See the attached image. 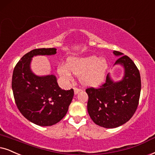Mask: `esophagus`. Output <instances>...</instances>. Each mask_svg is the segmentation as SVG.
<instances>
[{"mask_svg":"<svg viewBox=\"0 0 155 155\" xmlns=\"http://www.w3.org/2000/svg\"><path fill=\"white\" fill-rule=\"evenodd\" d=\"M74 94H78L80 91V89L77 87H74Z\"/></svg>","mask_w":155,"mask_h":155,"instance_id":"esophagus-1","label":"esophagus"}]
</instances>
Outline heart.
Segmentation results:
<instances>
[{"label":"heart","instance_id":"heart-1","mask_svg":"<svg viewBox=\"0 0 155 155\" xmlns=\"http://www.w3.org/2000/svg\"><path fill=\"white\" fill-rule=\"evenodd\" d=\"M108 64L104 58L96 56L84 57H71L67 64H62L58 67V72L66 79L71 77V72L79 76L80 81L88 87H95L104 81Z\"/></svg>","mask_w":155,"mask_h":155}]
</instances>
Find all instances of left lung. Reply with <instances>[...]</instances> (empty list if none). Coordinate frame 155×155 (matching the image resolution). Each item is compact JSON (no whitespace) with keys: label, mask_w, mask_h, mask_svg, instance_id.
I'll return each instance as SVG.
<instances>
[{"label":"left lung","mask_w":155,"mask_h":155,"mask_svg":"<svg viewBox=\"0 0 155 155\" xmlns=\"http://www.w3.org/2000/svg\"><path fill=\"white\" fill-rule=\"evenodd\" d=\"M116 56L122 53L115 51ZM116 64L124 67L123 79L113 82L109 77L99 88L89 87L88 112L96 124L104 128H115L132 118L137 109L141 91V78L134 61L126 55L119 57Z\"/></svg>","instance_id":"1"}]
</instances>
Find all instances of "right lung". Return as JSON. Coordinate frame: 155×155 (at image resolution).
<instances>
[{"label": "right lung", "instance_id": "add662e5", "mask_svg": "<svg viewBox=\"0 0 155 155\" xmlns=\"http://www.w3.org/2000/svg\"><path fill=\"white\" fill-rule=\"evenodd\" d=\"M56 54L54 48H36L25 54L15 65L12 89L17 108L28 120L51 126L64 118L74 97V89L63 90L54 75L37 76L30 69L31 58Z\"/></svg>", "mask_w": 155, "mask_h": 155}]
</instances>
